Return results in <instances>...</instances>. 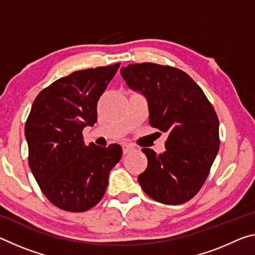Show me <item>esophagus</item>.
<instances>
[{
    "label": "esophagus",
    "instance_id": "obj_1",
    "mask_svg": "<svg viewBox=\"0 0 255 255\" xmlns=\"http://www.w3.org/2000/svg\"><path fill=\"white\" fill-rule=\"evenodd\" d=\"M131 150H133V147H132V146L128 145V144H124V145H123V152H124V154H125V155L128 154V153H130Z\"/></svg>",
    "mask_w": 255,
    "mask_h": 255
}]
</instances>
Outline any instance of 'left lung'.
Listing matches in <instances>:
<instances>
[{
    "mask_svg": "<svg viewBox=\"0 0 255 255\" xmlns=\"http://www.w3.org/2000/svg\"><path fill=\"white\" fill-rule=\"evenodd\" d=\"M120 73L128 88L147 100L150 126L169 133L164 153L141 149L147 167L138 182L162 204L189 201L205 183L219 149V122L213 106L199 85L178 68L141 63Z\"/></svg>",
    "mask_w": 255,
    "mask_h": 255,
    "instance_id": "1",
    "label": "left lung"
}]
</instances>
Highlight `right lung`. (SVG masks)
I'll use <instances>...</instances> for the list:
<instances>
[{"label": "right lung", "instance_id": "obj_1", "mask_svg": "<svg viewBox=\"0 0 255 255\" xmlns=\"http://www.w3.org/2000/svg\"><path fill=\"white\" fill-rule=\"evenodd\" d=\"M120 64L76 71L42 90L24 126L29 166L41 191L58 208L81 213L105 195L122 146H86L82 130L97 123V105Z\"/></svg>", "mask_w": 255, "mask_h": 255}]
</instances>
